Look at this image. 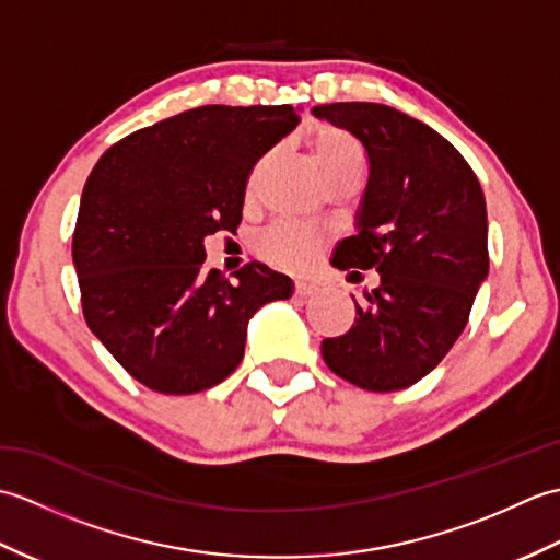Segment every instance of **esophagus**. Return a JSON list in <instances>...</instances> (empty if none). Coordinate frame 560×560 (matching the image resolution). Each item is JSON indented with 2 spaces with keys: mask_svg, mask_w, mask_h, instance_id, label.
Instances as JSON below:
<instances>
[{
  "mask_svg": "<svg viewBox=\"0 0 560 560\" xmlns=\"http://www.w3.org/2000/svg\"><path fill=\"white\" fill-rule=\"evenodd\" d=\"M319 289L315 287V283H295L293 293L299 295V299H311V295H315Z\"/></svg>",
  "mask_w": 560,
  "mask_h": 560,
  "instance_id": "34e87169",
  "label": "esophagus"
}]
</instances>
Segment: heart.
Instances as JSON below:
<instances>
[{"instance_id":"heart-1","label":"heart","mask_w":560,"mask_h":560,"mask_svg":"<svg viewBox=\"0 0 560 560\" xmlns=\"http://www.w3.org/2000/svg\"><path fill=\"white\" fill-rule=\"evenodd\" d=\"M307 147H311L315 163L329 183L347 173H363L365 151L359 144V139L349 135L347 129L335 125H319L307 135ZM267 161L269 156L261 159L255 165L253 175H249L247 199L255 197L259 177L267 168ZM323 243L325 235L319 231L293 221H279L259 235L257 249L271 267H279L283 271H303L313 265Z\"/></svg>"}]
</instances>
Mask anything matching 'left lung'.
<instances>
[{"label":"left lung","instance_id":"left-lung-1","mask_svg":"<svg viewBox=\"0 0 560 560\" xmlns=\"http://www.w3.org/2000/svg\"><path fill=\"white\" fill-rule=\"evenodd\" d=\"M313 113L359 139L371 168L359 233L339 243L331 265L380 273L365 303L353 301V327L323 341V359L355 387H411L467 327L489 273L483 189L462 153L407 113L380 103Z\"/></svg>","mask_w":560,"mask_h":560}]
</instances>
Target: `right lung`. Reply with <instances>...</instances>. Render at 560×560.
<instances>
[{"instance_id":"add662e5","label":"right lung","mask_w":560,"mask_h":560,"mask_svg":"<svg viewBox=\"0 0 560 560\" xmlns=\"http://www.w3.org/2000/svg\"><path fill=\"white\" fill-rule=\"evenodd\" d=\"M293 105H201L137 129L83 185L71 257L81 311L125 371L161 395H195L243 361L247 323L293 293L249 261L205 269V237L235 233L255 163L299 125Z\"/></svg>"}]
</instances>
